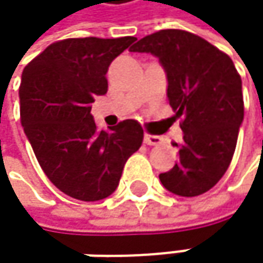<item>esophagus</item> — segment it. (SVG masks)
<instances>
[{"instance_id": "34e87169", "label": "esophagus", "mask_w": 263, "mask_h": 263, "mask_svg": "<svg viewBox=\"0 0 263 263\" xmlns=\"http://www.w3.org/2000/svg\"><path fill=\"white\" fill-rule=\"evenodd\" d=\"M144 143L147 146H158L163 143V138L160 135H151V134H144Z\"/></svg>"}]
</instances>
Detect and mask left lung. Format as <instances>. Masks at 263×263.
<instances>
[{"instance_id": "1", "label": "left lung", "mask_w": 263, "mask_h": 263, "mask_svg": "<svg viewBox=\"0 0 263 263\" xmlns=\"http://www.w3.org/2000/svg\"><path fill=\"white\" fill-rule=\"evenodd\" d=\"M129 50L160 59L169 105L183 119V141L174 143L180 160L160 181L180 196L205 193L229 169L243 120L242 80L233 61L205 39L175 28L147 34Z\"/></svg>"}]
</instances>
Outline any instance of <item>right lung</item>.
<instances>
[{"label": "right lung", "instance_id": "right-lung-1", "mask_svg": "<svg viewBox=\"0 0 263 263\" xmlns=\"http://www.w3.org/2000/svg\"><path fill=\"white\" fill-rule=\"evenodd\" d=\"M135 37H70L48 45L23 71L21 123L48 180L80 201H100L119 185L143 128L123 120L99 131L91 103L108 91L111 62Z\"/></svg>", "mask_w": 263, "mask_h": 263}]
</instances>
